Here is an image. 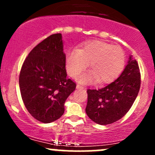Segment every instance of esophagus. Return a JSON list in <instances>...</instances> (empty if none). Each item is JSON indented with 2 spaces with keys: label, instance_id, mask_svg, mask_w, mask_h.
Returning a JSON list of instances; mask_svg holds the SVG:
<instances>
[{
  "label": "esophagus",
  "instance_id": "34e87169",
  "mask_svg": "<svg viewBox=\"0 0 155 155\" xmlns=\"http://www.w3.org/2000/svg\"><path fill=\"white\" fill-rule=\"evenodd\" d=\"M76 89H80V90H83V89H84V87L81 86V85L78 84L77 86H76Z\"/></svg>",
  "mask_w": 155,
  "mask_h": 155
}]
</instances>
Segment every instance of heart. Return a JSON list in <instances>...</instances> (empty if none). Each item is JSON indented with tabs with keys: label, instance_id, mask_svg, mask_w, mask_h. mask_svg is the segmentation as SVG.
<instances>
[{
	"label": "heart",
	"instance_id": "b5f03b06",
	"mask_svg": "<svg viewBox=\"0 0 155 155\" xmlns=\"http://www.w3.org/2000/svg\"><path fill=\"white\" fill-rule=\"evenodd\" d=\"M125 63V54L120 47L93 40L85 42L80 49L73 48L66 54V69L71 77L76 78L88 64L91 71L79 78L80 83H108L120 75Z\"/></svg>",
	"mask_w": 155,
	"mask_h": 155
}]
</instances>
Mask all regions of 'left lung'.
I'll return each mask as SVG.
<instances>
[{
    "instance_id": "1",
    "label": "left lung",
    "mask_w": 155,
    "mask_h": 155,
    "mask_svg": "<svg viewBox=\"0 0 155 155\" xmlns=\"http://www.w3.org/2000/svg\"><path fill=\"white\" fill-rule=\"evenodd\" d=\"M140 86L139 67L130 55L124 71L115 81L99 90H87V114L102 125L117 122L131 108Z\"/></svg>"
}]
</instances>
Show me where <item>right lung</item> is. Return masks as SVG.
<instances>
[{"instance_id": "add662e5", "label": "right lung", "mask_w": 155, "mask_h": 155, "mask_svg": "<svg viewBox=\"0 0 155 155\" xmlns=\"http://www.w3.org/2000/svg\"><path fill=\"white\" fill-rule=\"evenodd\" d=\"M19 83L23 103L35 120L50 123L63 114L65 101L76 85L67 77L61 33L51 35L32 49Z\"/></svg>"}]
</instances>
